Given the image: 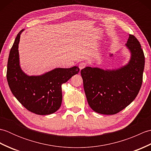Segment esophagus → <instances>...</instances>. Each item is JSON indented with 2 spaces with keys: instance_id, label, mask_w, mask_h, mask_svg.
I'll return each instance as SVG.
<instances>
[{
  "instance_id": "obj_1",
  "label": "esophagus",
  "mask_w": 151,
  "mask_h": 151,
  "mask_svg": "<svg viewBox=\"0 0 151 151\" xmlns=\"http://www.w3.org/2000/svg\"><path fill=\"white\" fill-rule=\"evenodd\" d=\"M78 67H79L80 70H81L82 69L85 68V67H86V63L85 62H81V63H80L79 65H78Z\"/></svg>"
}]
</instances>
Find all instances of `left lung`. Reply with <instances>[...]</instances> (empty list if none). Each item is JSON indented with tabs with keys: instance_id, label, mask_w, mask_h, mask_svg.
Returning a JSON list of instances; mask_svg holds the SVG:
<instances>
[{
	"instance_id": "8db88e82",
	"label": "left lung",
	"mask_w": 151,
	"mask_h": 151,
	"mask_svg": "<svg viewBox=\"0 0 151 151\" xmlns=\"http://www.w3.org/2000/svg\"><path fill=\"white\" fill-rule=\"evenodd\" d=\"M129 36L125 47L130 58L126 65L117 69L86 67L81 70L86 99L89 106L97 113H118L129 106L139 91L145 56L136 37L130 34Z\"/></svg>"
}]
</instances>
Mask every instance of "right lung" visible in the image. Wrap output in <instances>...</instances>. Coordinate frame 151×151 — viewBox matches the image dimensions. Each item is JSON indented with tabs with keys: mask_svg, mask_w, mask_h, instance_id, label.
<instances>
[{
	"mask_svg": "<svg viewBox=\"0 0 151 151\" xmlns=\"http://www.w3.org/2000/svg\"><path fill=\"white\" fill-rule=\"evenodd\" d=\"M22 29L16 37L9 52L6 77L12 93L28 110L37 115H49L60 108L62 85L78 74V66L55 68L40 75H28L22 70L19 43Z\"/></svg>",
	"mask_w": 151,
	"mask_h": 151,
	"instance_id": "obj_1",
	"label": "right lung"
}]
</instances>
